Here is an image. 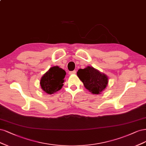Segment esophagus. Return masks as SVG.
I'll return each instance as SVG.
<instances>
[{"label": "esophagus", "instance_id": "1", "mask_svg": "<svg viewBox=\"0 0 146 146\" xmlns=\"http://www.w3.org/2000/svg\"><path fill=\"white\" fill-rule=\"evenodd\" d=\"M76 73V72L75 71V70H73V71H71V72H69V74H75Z\"/></svg>", "mask_w": 146, "mask_h": 146}]
</instances>
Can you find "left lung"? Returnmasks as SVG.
I'll list each match as a JSON object with an SVG mask.
<instances>
[{"mask_svg": "<svg viewBox=\"0 0 146 146\" xmlns=\"http://www.w3.org/2000/svg\"><path fill=\"white\" fill-rule=\"evenodd\" d=\"M77 75L83 82L84 87L93 94H100L104 90L108 84L107 76L92 67L79 69Z\"/></svg>", "mask_w": 146, "mask_h": 146, "instance_id": "obj_1", "label": "left lung"}]
</instances>
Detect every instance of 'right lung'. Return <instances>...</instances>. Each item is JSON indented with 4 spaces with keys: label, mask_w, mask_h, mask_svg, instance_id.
<instances>
[{
    "label": "right lung",
    "mask_w": 146,
    "mask_h": 146,
    "mask_svg": "<svg viewBox=\"0 0 146 146\" xmlns=\"http://www.w3.org/2000/svg\"><path fill=\"white\" fill-rule=\"evenodd\" d=\"M65 74V70L58 66L50 68L40 79L42 89L48 94H53L59 91L64 85Z\"/></svg>",
    "instance_id": "right-lung-1"
}]
</instances>
